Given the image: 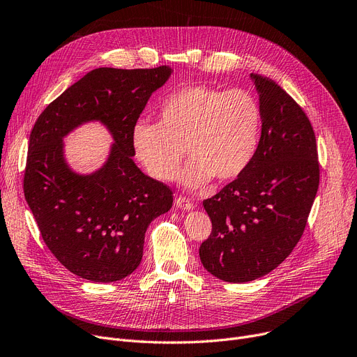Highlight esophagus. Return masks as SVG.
<instances>
[{
  "mask_svg": "<svg viewBox=\"0 0 357 357\" xmlns=\"http://www.w3.org/2000/svg\"><path fill=\"white\" fill-rule=\"evenodd\" d=\"M175 202H176L178 207H179V208H182V210L191 211V210L194 208V204H192L190 199H186L185 197H178V198L175 199Z\"/></svg>",
  "mask_w": 357,
  "mask_h": 357,
  "instance_id": "34e87169",
  "label": "esophagus"
}]
</instances>
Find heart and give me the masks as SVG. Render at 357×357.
Returning <instances> with one entry per match:
<instances>
[{
	"label": "heart",
	"mask_w": 357,
	"mask_h": 357,
	"mask_svg": "<svg viewBox=\"0 0 357 357\" xmlns=\"http://www.w3.org/2000/svg\"><path fill=\"white\" fill-rule=\"evenodd\" d=\"M261 126L259 101L249 91H224L205 85L185 86L160 107V123L140 120L131 131L135 155L147 174L159 181L179 175L188 188H198L213 176H238L255 156Z\"/></svg>",
	"instance_id": "b5f03b06"
}]
</instances>
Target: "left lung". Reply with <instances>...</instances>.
Here are the masks:
<instances>
[{
  "label": "left lung",
  "mask_w": 357,
  "mask_h": 357,
  "mask_svg": "<svg viewBox=\"0 0 357 357\" xmlns=\"http://www.w3.org/2000/svg\"><path fill=\"white\" fill-rule=\"evenodd\" d=\"M259 93L261 135L253 159L233 182L204 199L210 237L204 268L226 282H250L291 255L307 226L320 183L312 126L272 79L250 73Z\"/></svg>",
  "instance_id": "obj_1"
}]
</instances>
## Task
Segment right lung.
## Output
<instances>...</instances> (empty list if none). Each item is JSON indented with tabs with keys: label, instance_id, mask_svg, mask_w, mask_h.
<instances>
[{
	"label": "right lung",
	"instance_id": "obj_1",
	"mask_svg": "<svg viewBox=\"0 0 357 357\" xmlns=\"http://www.w3.org/2000/svg\"><path fill=\"white\" fill-rule=\"evenodd\" d=\"M171 73L166 65L93 69L50 102L31 130L24 197L46 246L77 276L114 282L135 272L149 224L172 207L171 188L131 159V131ZM89 121L107 127L113 146L98 172L82 176L67 165L63 139Z\"/></svg>",
	"mask_w": 357,
	"mask_h": 357
}]
</instances>
